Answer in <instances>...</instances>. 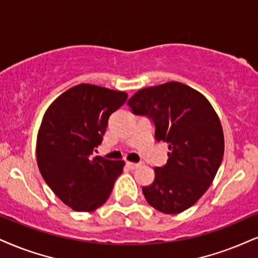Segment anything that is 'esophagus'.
I'll use <instances>...</instances> for the list:
<instances>
[{"mask_svg":"<svg viewBox=\"0 0 258 258\" xmlns=\"http://www.w3.org/2000/svg\"><path fill=\"white\" fill-rule=\"evenodd\" d=\"M126 166H128L129 168H132V170H135V168H138L140 166V164L132 163V161H126Z\"/></svg>","mask_w":258,"mask_h":258,"instance_id":"obj_1","label":"esophagus"}]
</instances>
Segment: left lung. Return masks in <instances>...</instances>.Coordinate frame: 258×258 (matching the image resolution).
Segmentation results:
<instances>
[{
	"mask_svg": "<svg viewBox=\"0 0 258 258\" xmlns=\"http://www.w3.org/2000/svg\"><path fill=\"white\" fill-rule=\"evenodd\" d=\"M135 114L151 117L155 140L168 144V159L154 167V180L142 187L149 206L178 214L195 205L214 180L224 157V132L208 99L177 81L139 90L128 100Z\"/></svg>",
	"mask_w": 258,
	"mask_h": 258,
	"instance_id": "obj_1",
	"label": "left lung"
}]
</instances>
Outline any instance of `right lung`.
Instances as JSON below:
<instances>
[{
    "mask_svg": "<svg viewBox=\"0 0 258 258\" xmlns=\"http://www.w3.org/2000/svg\"><path fill=\"white\" fill-rule=\"evenodd\" d=\"M128 94L80 84L57 97L44 113L37 135V164L47 185L76 212L104 205L122 173L123 160L93 157L109 117Z\"/></svg>",
    "mask_w": 258,
    "mask_h": 258,
    "instance_id": "add662e5",
    "label": "right lung"
}]
</instances>
